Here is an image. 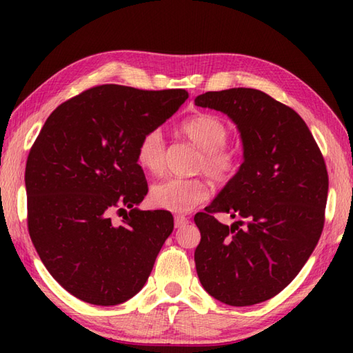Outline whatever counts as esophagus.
Listing matches in <instances>:
<instances>
[{
	"mask_svg": "<svg viewBox=\"0 0 353 353\" xmlns=\"http://www.w3.org/2000/svg\"><path fill=\"white\" fill-rule=\"evenodd\" d=\"M188 219H186V216H183V215H176L174 216V226L179 229V228H183V226H186V224H188Z\"/></svg>",
	"mask_w": 353,
	"mask_h": 353,
	"instance_id": "1",
	"label": "esophagus"
}]
</instances>
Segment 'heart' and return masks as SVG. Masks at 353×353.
<instances>
[{
	"mask_svg": "<svg viewBox=\"0 0 353 353\" xmlns=\"http://www.w3.org/2000/svg\"><path fill=\"white\" fill-rule=\"evenodd\" d=\"M181 133L201 150L196 170L215 182H226L235 174L239 161L235 152L226 148L229 129L219 117L200 114L186 118L181 124ZM165 139L159 129H150L139 138L137 162L150 174H161L165 163ZM208 196L205 183L199 179L168 177L150 190L152 205L170 212H190Z\"/></svg>",
	"mask_w": 353,
	"mask_h": 353,
	"instance_id": "obj_1",
	"label": "heart"
}]
</instances>
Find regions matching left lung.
I'll list each match as a JSON object with an SVG mask.
<instances>
[{
	"label": "left lung",
	"instance_id": "1",
	"mask_svg": "<svg viewBox=\"0 0 353 353\" xmlns=\"http://www.w3.org/2000/svg\"><path fill=\"white\" fill-rule=\"evenodd\" d=\"M194 103L236 124L244 159L194 216L201 234L194 253L199 279L226 305L265 302L294 279L319 243L329 186L325 159L301 115L258 89L206 92ZM215 212L245 221L226 227Z\"/></svg>",
	"mask_w": 353,
	"mask_h": 353
}]
</instances>
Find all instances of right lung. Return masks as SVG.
Wrapping results in <instances>:
<instances>
[{"label": "right lung", "mask_w": 353, "mask_h": 353, "mask_svg": "<svg viewBox=\"0 0 353 353\" xmlns=\"http://www.w3.org/2000/svg\"><path fill=\"white\" fill-rule=\"evenodd\" d=\"M188 99L185 89H88L47 118L26 167L28 232L50 274L72 296L110 306L144 287L174 220L141 211L139 138ZM123 214L121 223L110 215Z\"/></svg>", "instance_id": "add662e5"}]
</instances>
